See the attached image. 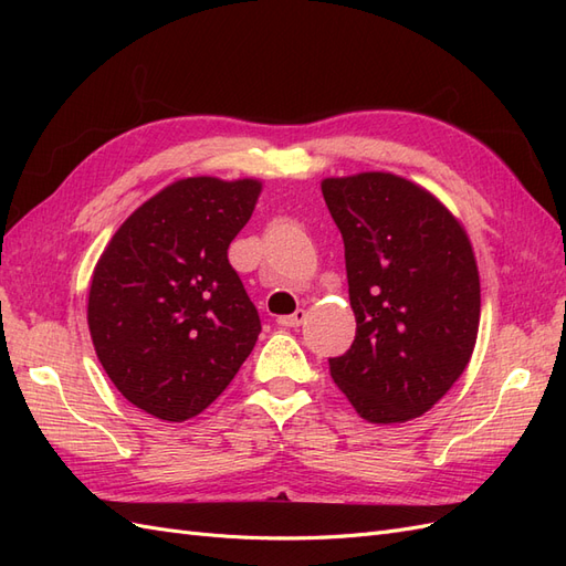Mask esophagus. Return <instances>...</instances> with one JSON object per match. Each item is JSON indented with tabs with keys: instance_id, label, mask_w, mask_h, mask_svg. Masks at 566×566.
Returning <instances> with one entry per match:
<instances>
[{
	"instance_id": "obj_1",
	"label": "esophagus",
	"mask_w": 566,
	"mask_h": 566,
	"mask_svg": "<svg viewBox=\"0 0 566 566\" xmlns=\"http://www.w3.org/2000/svg\"><path fill=\"white\" fill-rule=\"evenodd\" d=\"M304 318H306V312L297 310L295 314L279 316V325H283V328H300V325L304 323Z\"/></svg>"
}]
</instances>
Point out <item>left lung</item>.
<instances>
[{"label":"left lung","instance_id":"obj_1","mask_svg":"<svg viewBox=\"0 0 566 566\" xmlns=\"http://www.w3.org/2000/svg\"><path fill=\"white\" fill-rule=\"evenodd\" d=\"M345 241L352 347L328 358L335 385L368 422L427 413L470 364L479 271L468 233L413 181L387 172L323 179Z\"/></svg>","mask_w":566,"mask_h":566}]
</instances>
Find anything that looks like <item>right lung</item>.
<instances>
[{"mask_svg":"<svg viewBox=\"0 0 566 566\" xmlns=\"http://www.w3.org/2000/svg\"><path fill=\"white\" fill-rule=\"evenodd\" d=\"M262 184L191 177L132 212L101 254L87 321L101 366L136 408L181 422L250 356L262 321L229 264Z\"/></svg>","mask_w":566,"mask_h":566,"instance_id":"right-lung-1","label":"right lung"}]
</instances>
